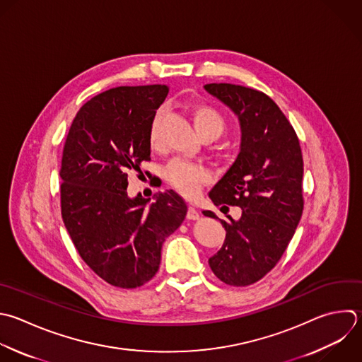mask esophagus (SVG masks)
Here are the masks:
<instances>
[{
    "label": "esophagus",
    "instance_id": "1",
    "mask_svg": "<svg viewBox=\"0 0 362 362\" xmlns=\"http://www.w3.org/2000/svg\"><path fill=\"white\" fill-rule=\"evenodd\" d=\"M187 218H188V219H192V221L199 219V212H198L194 206H189L188 211H187Z\"/></svg>",
    "mask_w": 362,
    "mask_h": 362
}]
</instances>
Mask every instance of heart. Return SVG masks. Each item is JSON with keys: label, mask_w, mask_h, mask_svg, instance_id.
Returning a JSON list of instances; mask_svg holds the SVG:
<instances>
[{"label": "heart", "mask_w": 362, "mask_h": 362, "mask_svg": "<svg viewBox=\"0 0 362 362\" xmlns=\"http://www.w3.org/2000/svg\"><path fill=\"white\" fill-rule=\"evenodd\" d=\"M191 123L199 139L211 137L216 140L225 130V120L218 110L206 105L194 106L189 112ZM160 129L161 113H157L151 122L148 140L153 148L160 146ZM165 180L171 187L180 191L185 197H194L198 194L201 185L209 180V174L205 168L184 161H174L165 171Z\"/></svg>", "instance_id": "obj_1"}]
</instances>
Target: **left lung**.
<instances>
[{"label": "left lung", "instance_id": "left-lung-1", "mask_svg": "<svg viewBox=\"0 0 362 362\" xmlns=\"http://www.w3.org/2000/svg\"><path fill=\"white\" fill-rule=\"evenodd\" d=\"M204 89L239 120L240 148L235 163L211 189L215 205L242 209L239 219L214 212L226 230L208 263L229 286H249L269 273L284 253L303 214V157L298 139L279 106L264 93L230 83ZM223 208V206H222Z\"/></svg>", "mask_w": 362, "mask_h": 362}]
</instances>
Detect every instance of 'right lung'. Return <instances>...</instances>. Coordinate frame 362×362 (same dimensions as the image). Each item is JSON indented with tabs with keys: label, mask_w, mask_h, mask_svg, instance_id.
I'll use <instances>...</instances> for the list:
<instances>
[{
	"label": "right lung",
	"mask_w": 362,
	"mask_h": 362,
	"mask_svg": "<svg viewBox=\"0 0 362 362\" xmlns=\"http://www.w3.org/2000/svg\"><path fill=\"white\" fill-rule=\"evenodd\" d=\"M168 95L167 85L106 90L78 112L64 147V223L85 263L105 281L140 287L160 267L161 246L187 215L173 189L156 202L127 195L129 171L150 160V126Z\"/></svg>",
	"instance_id": "add662e5"
}]
</instances>
